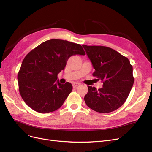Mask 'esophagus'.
I'll use <instances>...</instances> for the list:
<instances>
[{
    "label": "esophagus",
    "instance_id": "34e87169",
    "mask_svg": "<svg viewBox=\"0 0 152 152\" xmlns=\"http://www.w3.org/2000/svg\"><path fill=\"white\" fill-rule=\"evenodd\" d=\"M80 85L79 83H78V82H73L72 84V86L73 87H77V86H79Z\"/></svg>",
    "mask_w": 152,
    "mask_h": 152
}]
</instances>
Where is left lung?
<instances>
[{
  "instance_id": "obj_1",
  "label": "left lung",
  "mask_w": 152,
  "mask_h": 152,
  "mask_svg": "<svg viewBox=\"0 0 152 152\" xmlns=\"http://www.w3.org/2000/svg\"><path fill=\"white\" fill-rule=\"evenodd\" d=\"M94 72L103 82L98 90L88 86L84 101L87 107L99 113H110L125 103L134 84L132 66L129 59L114 49L102 45H83Z\"/></svg>"
}]
</instances>
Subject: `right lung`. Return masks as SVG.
<instances>
[{
    "mask_svg": "<svg viewBox=\"0 0 152 152\" xmlns=\"http://www.w3.org/2000/svg\"><path fill=\"white\" fill-rule=\"evenodd\" d=\"M85 55L79 44L59 39L45 41L25 57L18 74L19 91L26 104L35 111L47 113L60 108L72 91L70 82L61 84L58 73L68 58Z\"/></svg>",
    "mask_w": 152,
    "mask_h": 152,
    "instance_id": "obj_1",
    "label": "right lung"
}]
</instances>
